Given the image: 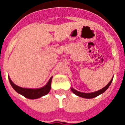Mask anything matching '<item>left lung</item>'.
Wrapping results in <instances>:
<instances>
[{"label": "left lung", "instance_id": "obj_1", "mask_svg": "<svg viewBox=\"0 0 125 125\" xmlns=\"http://www.w3.org/2000/svg\"><path fill=\"white\" fill-rule=\"evenodd\" d=\"M113 78L111 79V80L110 81V83H109L106 86H105L103 88H102V89H100V90H98V91H95V92L88 93H82V92H80V91H77V90L74 89L73 88H71V91H72V92L74 94H75L76 95L78 96L81 97V98H83L91 99V98H93L98 96H99L100 94H101L103 93L104 91H106V89L109 88V86H110V84H111V82H112V81H113Z\"/></svg>", "mask_w": 125, "mask_h": 125}]
</instances>
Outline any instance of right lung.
Segmentation results:
<instances>
[{
    "label": "right lung",
    "mask_w": 125,
    "mask_h": 125,
    "mask_svg": "<svg viewBox=\"0 0 125 125\" xmlns=\"http://www.w3.org/2000/svg\"><path fill=\"white\" fill-rule=\"evenodd\" d=\"M52 78V76L49 79V81L44 86L40 88H37V89H32V88H24L18 86L12 81V80L9 76V80L10 83L13 89L20 94L24 96V97L28 98V99H31V100L37 99V98H41V97L46 95L47 94L49 93L51 88Z\"/></svg>",
    "instance_id": "right-lung-1"
}]
</instances>
